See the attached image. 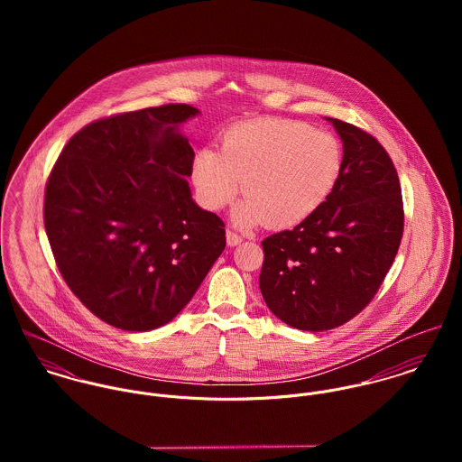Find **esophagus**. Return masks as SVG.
<instances>
[{
    "instance_id": "1",
    "label": "esophagus",
    "mask_w": 462,
    "mask_h": 462,
    "mask_svg": "<svg viewBox=\"0 0 462 462\" xmlns=\"http://www.w3.org/2000/svg\"><path fill=\"white\" fill-rule=\"evenodd\" d=\"M226 242H227L229 247H236L238 244H242V236L227 229V231H226Z\"/></svg>"
}]
</instances>
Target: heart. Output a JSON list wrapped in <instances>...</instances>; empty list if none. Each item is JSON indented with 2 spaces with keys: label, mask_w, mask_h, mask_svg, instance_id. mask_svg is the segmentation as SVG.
Here are the masks:
<instances>
[{
  "label": "heart",
  "mask_w": 462,
  "mask_h": 462,
  "mask_svg": "<svg viewBox=\"0 0 462 462\" xmlns=\"http://www.w3.org/2000/svg\"><path fill=\"white\" fill-rule=\"evenodd\" d=\"M341 171L337 140L324 130L284 119L231 126L220 151L202 147L192 180L204 208L218 211L240 190L233 218L242 227H291L329 198Z\"/></svg>",
  "instance_id": "b5f03b06"
}]
</instances>
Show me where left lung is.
Masks as SVG:
<instances>
[{
    "label": "left lung",
    "instance_id": "left-lung-1",
    "mask_svg": "<svg viewBox=\"0 0 462 462\" xmlns=\"http://www.w3.org/2000/svg\"><path fill=\"white\" fill-rule=\"evenodd\" d=\"M343 143L326 202L291 231L264 238L260 290L268 310L295 329L320 332L354 319L393 264L403 231L392 158L368 133L326 117Z\"/></svg>",
    "mask_w": 462,
    "mask_h": 462
}]
</instances>
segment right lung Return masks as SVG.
Returning <instances> with one entry per match:
<instances>
[{
  "label": "right lung",
  "mask_w": 462,
  "mask_h": 462,
  "mask_svg": "<svg viewBox=\"0 0 462 462\" xmlns=\"http://www.w3.org/2000/svg\"><path fill=\"white\" fill-rule=\"evenodd\" d=\"M199 116L163 105L96 121L67 142L44 200L53 256L72 293L103 322L169 324L226 247L224 222L192 199Z\"/></svg>",
  "instance_id": "obj_1"
}]
</instances>
